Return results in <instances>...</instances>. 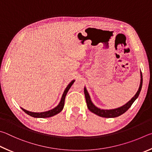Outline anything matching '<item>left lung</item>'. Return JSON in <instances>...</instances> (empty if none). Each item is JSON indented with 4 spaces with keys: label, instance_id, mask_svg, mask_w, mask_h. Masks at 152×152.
<instances>
[{
    "label": "left lung",
    "instance_id": "8db88e82",
    "mask_svg": "<svg viewBox=\"0 0 152 152\" xmlns=\"http://www.w3.org/2000/svg\"><path fill=\"white\" fill-rule=\"evenodd\" d=\"M141 81H140V87L138 91H137L136 94H135L134 97L132 98V99L129 101L126 104L124 105L117 109H114V110H101V109L97 108L96 106H95L94 103H92L91 98H90L89 95L87 92V89L86 87H84V94L85 96H86V99L87 105V107L91 111L92 113H94L96 115H99L100 117H103V118H116V117H118L119 115H122V114L124 113L126 111L129 110V108L131 107L133 103L135 102V100L137 99L139 96L140 93L141 91V89H142V83H143V78H142V73L141 72Z\"/></svg>",
    "mask_w": 152,
    "mask_h": 152
}]
</instances>
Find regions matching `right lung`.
<instances>
[{
  "label": "right lung",
  "mask_w": 152,
  "mask_h": 152,
  "mask_svg": "<svg viewBox=\"0 0 152 152\" xmlns=\"http://www.w3.org/2000/svg\"><path fill=\"white\" fill-rule=\"evenodd\" d=\"M75 80L72 81L70 83H69L67 87H66V89L65 91H64V93L63 94V96L61 97V102L58 103V105L57 106V107H55L54 109H53L51 110L47 111H45V112H41V113H34V112H31V111H26L25 110H24L23 108H21L22 110L25 111V112L28 114L30 116L33 117V118H50V117L54 116L55 115H57V113H60L61 111L63 110V107H64V104H65V97L66 95L67 94L68 91L69 89L71 88V87L72 86V85L73 84Z\"/></svg>",
  "instance_id": "obj_1"
}]
</instances>
